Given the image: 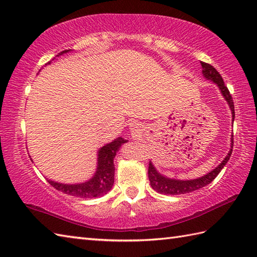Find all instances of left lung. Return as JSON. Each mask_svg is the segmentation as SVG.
Instances as JSON below:
<instances>
[{"mask_svg": "<svg viewBox=\"0 0 257 257\" xmlns=\"http://www.w3.org/2000/svg\"><path fill=\"white\" fill-rule=\"evenodd\" d=\"M201 66H202V73H203L204 77L210 79L212 81L219 86V88L221 89L222 95L224 96L226 101L228 102V106H230L231 110H232V116L233 120L234 117H235V112H234V102H233V98L228 91L227 87L224 85V81H223L222 76L220 73L212 66V65L201 62ZM233 140V139H232ZM232 148H233V141H232ZM232 149L228 152L226 158L222 161L221 165L215 168L214 170L209 172L205 176L199 179H194V180H188V181H180V180H173V179H169L161 176V174L156 170V168L154 167L151 162H149V167H148V178L150 181L151 188L155 191L162 194H170V195H177V194H184V193H190L192 191L199 190L201 188L205 187L209 183H211L213 180H214L217 174L221 172V170L224 166L226 165V162L230 160V157L232 155Z\"/></svg>", "mask_w": 257, "mask_h": 257, "instance_id": "left-lung-1", "label": "left lung"}]
</instances>
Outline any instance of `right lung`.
Wrapping results in <instances>:
<instances>
[{"label": "right lung", "mask_w": 257, "mask_h": 257, "mask_svg": "<svg viewBox=\"0 0 257 257\" xmlns=\"http://www.w3.org/2000/svg\"><path fill=\"white\" fill-rule=\"evenodd\" d=\"M68 51H64L63 53H67ZM48 62L47 64H50ZM46 64V65H47ZM127 143L122 138H117L112 143L103 146L98 152V167L95 176L89 181L80 184H63L54 181H48L52 187L61 192L79 196V198H97L106 194L109 190L112 188L113 178H114V166L113 158L116 156V152L122 144Z\"/></svg>", "instance_id": "1"}]
</instances>
